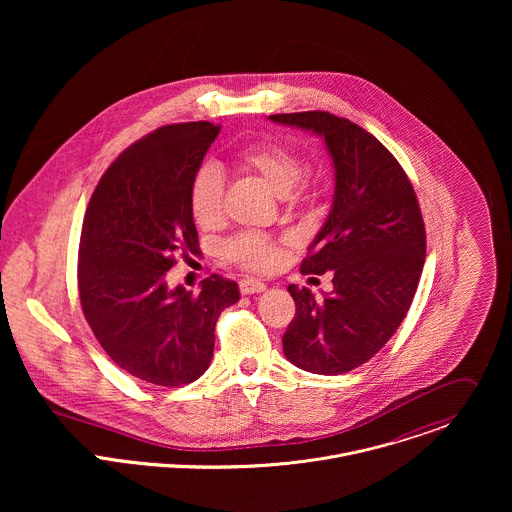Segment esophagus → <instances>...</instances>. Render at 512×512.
I'll return each mask as SVG.
<instances>
[{"mask_svg":"<svg viewBox=\"0 0 512 512\" xmlns=\"http://www.w3.org/2000/svg\"><path fill=\"white\" fill-rule=\"evenodd\" d=\"M240 292L244 295H252V293L266 292V284L260 282V280H252V278H246L240 282Z\"/></svg>","mask_w":512,"mask_h":512,"instance_id":"1","label":"esophagus"}]
</instances>
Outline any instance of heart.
Instances as JSON below:
<instances>
[{
    "label": "heart",
    "instance_id": "heart-1",
    "mask_svg": "<svg viewBox=\"0 0 512 512\" xmlns=\"http://www.w3.org/2000/svg\"><path fill=\"white\" fill-rule=\"evenodd\" d=\"M236 165L258 177L276 197H292L303 173L301 159L290 147L278 142H260L244 147ZM193 219L203 228H213L224 217V181L215 167H201L189 189ZM224 256L250 272H268L280 262V250L258 232H244L224 244Z\"/></svg>",
    "mask_w": 512,
    "mask_h": 512
}]
</instances>
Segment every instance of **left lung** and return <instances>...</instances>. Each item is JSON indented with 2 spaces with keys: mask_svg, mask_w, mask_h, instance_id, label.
Segmentation results:
<instances>
[{
  "mask_svg": "<svg viewBox=\"0 0 512 512\" xmlns=\"http://www.w3.org/2000/svg\"><path fill=\"white\" fill-rule=\"evenodd\" d=\"M268 118L323 138L335 167L331 211L301 262L303 274L333 272V292L288 288L284 355L313 374H343L372 359L412 305L426 262L420 205L396 157L351 120L319 110Z\"/></svg>",
  "mask_w": 512,
  "mask_h": 512,
  "instance_id": "obj_1",
  "label": "left lung"
}]
</instances>
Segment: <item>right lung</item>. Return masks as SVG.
I'll return each instance as SVG.
<instances>
[{
	"mask_svg": "<svg viewBox=\"0 0 512 512\" xmlns=\"http://www.w3.org/2000/svg\"><path fill=\"white\" fill-rule=\"evenodd\" d=\"M211 122L171 124L128 147L96 185L78 246L84 317L128 374L157 386L197 380L213 359L222 309L240 299L217 274L199 295L167 288L165 274L199 248L189 189L219 136Z\"/></svg>",
	"mask_w": 512,
	"mask_h": 512,
	"instance_id": "right-lung-1",
	"label": "right lung"
}]
</instances>
